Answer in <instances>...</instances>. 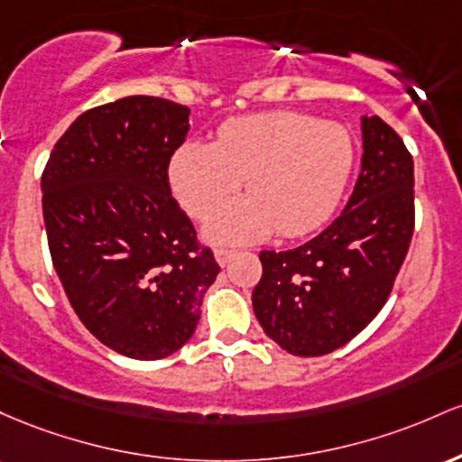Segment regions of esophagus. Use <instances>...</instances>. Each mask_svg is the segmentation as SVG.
<instances>
[{
    "mask_svg": "<svg viewBox=\"0 0 462 462\" xmlns=\"http://www.w3.org/2000/svg\"><path fill=\"white\" fill-rule=\"evenodd\" d=\"M236 253H237L236 248H216L214 255H216V262L220 263V266H226V263L231 262V259H233V255H236Z\"/></svg>",
    "mask_w": 462,
    "mask_h": 462,
    "instance_id": "1",
    "label": "esophagus"
}]
</instances>
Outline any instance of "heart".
Listing matches in <instances>:
<instances>
[{"mask_svg":"<svg viewBox=\"0 0 462 462\" xmlns=\"http://www.w3.org/2000/svg\"><path fill=\"white\" fill-rule=\"evenodd\" d=\"M354 168L345 126L297 111H271L225 122L216 143L188 142L174 152L170 183L194 217L229 200L245 179L246 199L207 222L216 242H253L273 229L294 237L334 214Z\"/></svg>","mask_w":462,"mask_h":462,"instance_id":"b5f03b06","label":"heart"}]
</instances>
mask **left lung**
I'll list each match as a JSON object with an SVG mask.
<instances>
[{
  "mask_svg": "<svg viewBox=\"0 0 462 462\" xmlns=\"http://www.w3.org/2000/svg\"><path fill=\"white\" fill-rule=\"evenodd\" d=\"M362 170L343 214L292 251H262L253 310L282 349L325 356L384 308L414 231V165L402 137L362 117Z\"/></svg>",
  "mask_w": 462,
  "mask_h": 462,
  "instance_id": "1",
  "label": "left lung"
}]
</instances>
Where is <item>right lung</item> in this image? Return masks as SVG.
<instances>
[{"mask_svg": "<svg viewBox=\"0 0 462 462\" xmlns=\"http://www.w3.org/2000/svg\"><path fill=\"white\" fill-rule=\"evenodd\" d=\"M188 131V106L122 97L82 113L41 176L51 263L71 308L134 360L188 343L220 273L170 191V159Z\"/></svg>", "mask_w": 462, "mask_h": 462, "instance_id": "right-lung-1", "label": "right lung"}]
</instances>
